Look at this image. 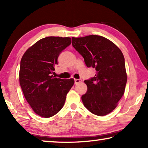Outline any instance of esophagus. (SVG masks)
<instances>
[{
  "label": "esophagus",
  "instance_id": "34e87169",
  "mask_svg": "<svg viewBox=\"0 0 148 148\" xmlns=\"http://www.w3.org/2000/svg\"><path fill=\"white\" fill-rule=\"evenodd\" d=\"M81 82H82V80L79 79H74L75 84H78L79 83H81Z\"/></svg>",
  "mask_w": 148,
  "mask_h": 148
}]
</instances>
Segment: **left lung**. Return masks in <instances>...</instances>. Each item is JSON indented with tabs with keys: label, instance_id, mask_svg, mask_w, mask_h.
<instances>
[{
	"label": "left lung",
	"instance_id": "obj_1",
	"mask_svg": "<svg viewBox=\"0 0 148 148\" xmlns=\"http://www.w3.org/2000/svg\"><path fill=\"white\" fill-rule=\"evenodd\" d=\"M72 44L86 66L97 71L94 77L84 81L87 86L82 96L84 106L97 116L108 114L125 92L127 76L123 55L113 42L98 35L72 37Z\"/></svg>",
	"mask_w": 148,
	"mask_h": 148
}]
</instances>
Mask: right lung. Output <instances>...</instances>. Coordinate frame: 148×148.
Here are the masks:
<instances>
[{
  "mask_svg": "<svg viewBox=\"0 0 148 148\" xmlns=\"http://www.w3.org/2000/svg\"><path fill=\"white\" fill-rule=\"evenodd\" d=\"M71 44L69 37H46L29 47L21 58L20 86L32 109L42 117L58 113L74 84L72 78L64 79L51 75L59 55Z\"/></svg>",
  "mask_w": 148,
  "mask_h": 148,
  "instance_id": "add662e5",
  "label": "right lung"
}]
</instances>
